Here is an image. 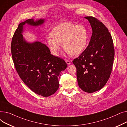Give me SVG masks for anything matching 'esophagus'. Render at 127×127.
I'll return each mask as SVG.
<instances>
[{
  "instance_id": "1",
  "label": "esophagus",
  "mask_w": 127,
  "mask_h": 127,
  "mask_svg": "<svg viewBox=\"0 0 127 127\" xmlns=\"http://www.w3.org/2000/svg\"><path fill=\"white\" fill-rule=\"evenodd\" d=\"M65 61H66V63H67V65H69L71 63V61H69V60H66Z\"/></svg>"
}]
</instances>
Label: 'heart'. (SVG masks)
I'll use <instances>...</instances> for the list:
<instances>
[{"mask_svg": "<svg viewBox=\"0 0 127 127\" xmlns=\"http://www.w3.org/2000/svg\"><path fill=\"white\" fill-rule=\"evenodd\" d=\"M89 39L88 30L84 25L67 22L55 26L51 34L46 36V43L53 56L59 55L61 44L68 54L77 56L85 49Z\"/></svg>", "mask_w": 127, "mask_h": 127, "instance_id": "heart-1", "label": "heart"}]
</instances>
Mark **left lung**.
<instances>
[{"instance_id": "obj_1", "label": "left lung", "mask_w": 127, "mask_h": 127, "mask_svg": "<svg viewBox=\"0 0 127 127\" xmlns=\"http://www.w3.org/2000/svg\"><path fill=\"white\" fill-rule=\"evenodd\" d=\"M90 22L92 35L88 46L73 60L79 86L92 93L101 90L108 81L113 67L114 48L108 28L96 18L84 17Z\"/></svg>"}]
</instances>
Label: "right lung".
<instances>
[{
  "mask_svg": "<svg viewBox=\"0 0 127 127\" xmlns=\"http://www.w3.org/2000/svg\"><path fill=\"white\" fill-rule=\"evenodd\" d=\"M45 19H29L20 23L12 37L11 53L20 78L36 94L48 97L59 88L61 72L67 67L64 60L53 56L49 48L40 42L28 43L22 33L26 24L31 26L42 25Z\"/></svg>",
  "mask_w": 127,
  "mask_h": 127,
  "instance_id": "1",
  "label": "right lung"
}]
</instances>
